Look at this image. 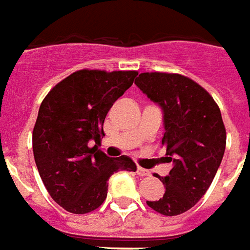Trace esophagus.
Segmentation results:
<instances>
[{
    "instance_id": "obj_1",
    "label": "esophagus",
    "mask_w": 250,
    "mask_h": 250,
    "mask_svg": "<svg viewBox=\"0 0 250 250\" xmlns=\"http://www.w3.org/2000/svg\"><path fill=\"white\" fill-rule=\"evenodd\" d=\"M136 173H138V176H140V177H146L150 174L149 170H146V169H144V167H138V169H136Z\"/></svg>"
}]
</instances>
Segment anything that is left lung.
I'll return each mask as SVG.
<instances>
[{
	"label": "left lung",
	"instance_id": "left-lung-1",
	"mask_svg": "<svg viewBox=\"0 0 250 250\" xmlns=\"http://www.w3.org/2000/svg\"><path fill=\"white\" fill-rule=\"evenodd\" d=\"M135 83L164 111L163 146L173 167L160 177L165 193L146 205L165 216L184 214L212 184L226 150L220 108L205 87L178 73L146 72Z\"/></svg>",
	"mask_w": 250,
	"mask_h": 250
}]
</instances>
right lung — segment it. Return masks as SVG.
<instances>
[{"instance_id":"add662e5","label":"right lung","mask_w":250,"mask_h":250,"mask_svg":"<svg viewBox=\"0 0 250 250\" xmlns=\"http://www.w3.org/2000/svg\"><path fill=\"white\" fill-rule=\"evenodd\" d=\"M136 76V70H77L42 102L32 131L34 159L49 195L72 214L98 208L107 197L111 174L136 170L127 156L111 159L90 146L104 136L108 110Z\"/></svg>"}]
</instances>
